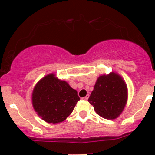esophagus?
I'll return each mask as SVG.
<instances>
[{
    "instance_id": "obj_1",
    "label": "esophagus",
    "mask_w": 155,
    "mask_h": 155,
    "mask_svg": "<svg viewBox=\"0 0 155 155\" xmlns=\"http://www.w3.org/2000/svg\"><path fill=\"white\" fill-rule=\"evenodd\" d=\"M88 97H89V94H87L85 97H84V98H83V99H84V100H87V99H88Z\"/></svg>"
}]
</instances>
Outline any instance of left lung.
Segmentation results:
<instances>
[{
  "label": "left lung",
  "instance_id": "1",
  "mask_svg": "<svg viewBox=\"0 0 155 155\" xmlns=\"http://www.w3.org/2000/svg\"><path fill=\"white\" fill-rule=\"evenodd\" d=\"M127 100V87L115 73L100 76L94 84L88 102L94 111L105 119L113 120L123 112Z\"/></svg>",
  "mask_w": 155,
  "mask_h": 155
}]
</instances>
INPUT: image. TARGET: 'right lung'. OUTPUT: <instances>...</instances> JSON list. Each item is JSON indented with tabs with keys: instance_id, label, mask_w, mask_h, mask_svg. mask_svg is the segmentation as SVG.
<instances>
[{
	"instance_id": "1",
	"label": "right lung",
	"mask_w": 155,
	"mask_h": 155,
	"mask_svg": "<svg viewBox=\"0 0 155 155\" xmlns=\"http://www.w3.org/2000/svg\"><path fill=\"white\" fill-rule=\"evenodd\" d=\"M79 100L78 91L53 74L39 81L32 92L34 109L42 120L50 124L65 120Z\"/></svg>"
}]
</instances>
